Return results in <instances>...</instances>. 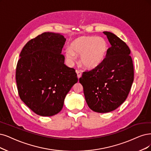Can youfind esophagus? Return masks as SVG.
Wrapping results in <instances>:
<instances>
[{
	"mask_svg": "<svg viewBox=\"0 0 151 151\" xmlns=\"http://www.w3.org/2000/svg\"><path fill=\"white\" fill-rule=\"evenodd\" d=\"M76 73H77V76L78 78V79L81 76V73L79 71H76Z\"/></svg>",
	"mask_w": 151,
	"mask_h": 151,
	"instance_id": "34e87169",
	"label": "esophagus"
}]
</instances>
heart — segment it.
Here are the masks:
<instances>
[{
    "mask_svg": "<svg viewBox=\"0 0 151 151\" xmlns=\"http://www.w3.org/2000/svg\"><path fill=\"white\" fill-rule=\"evenodd\" d=\"M66 49L65 56L70 62L75 61L76 55H80V63L88 70H93L101 65L107 55L108 45L106 40L96 36H81L73 41Z\"/></svg>",
    "mask_w": 151,
    "mask_h": 151,
    "instance_id": "b5f03b06",
    "label": "heart"
}]
</instances>
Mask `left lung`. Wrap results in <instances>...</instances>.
I'll return each instance as SVG.
<instances>
[{
  "label": "left lung",
  "instance_id": "8db88e82",
  "mask_svg": "<svg viewBox=\"0 0 151 151\" xmlns=\"http://www.w3.org/2000/svg\"><path fill=\"white\" fill-rule=\"evenodd\" d=\"M111 47L103 63L83 73L79 81L87 104L97 113H108L124 102L134 81L131 51L126 43L109 32H103Z\"/></svg>",
  "mask_w": 151,
  "mask_h": 151
}]
</instances>
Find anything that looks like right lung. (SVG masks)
Listing matches in <instances>:
<instances>
[{
    "label": "right lung",
    "mask_w": 151,
    "mask_h": 151,
    "mask_svg": "<svg viewBox=\"0 0 151 151\" xmlns=\"http://www.w3.org/2000/svg\"><path fill=\"white\" fill-rule=\"evenodd\" d=\"M66 38L60 33L44 32L28 42L16 68L21 100L42 116L57 114L66 95L78 82L74 68L65 65L61 54Z\"/></svg>",
    "instance_id": "add662e5"
}]
</instances>
